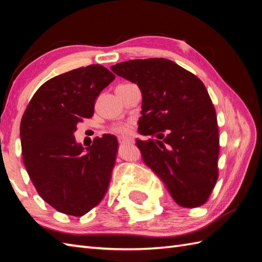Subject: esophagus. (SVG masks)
<instances>
[{
	"label": "esophagus",
	"instance_id": "esophagus-1",
	"mask_svg": "<svg viewBox=\"0 0 262 262\" xmlns=\"http://www.w3.org/2000/svg\"><path fill=\"white\" fill-rule=\"evenodd\" d=\"M118 141H119V143H130L132 142V138H129V137H127V136H119L118 137Z\"/></svg>",
	"mask_w": 262,
	"mask_h": 262
}]
</instances>
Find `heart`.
Masks as SVG:
<instances>
[{"instance_id":"heart-1","label":"heart","mask_w":262,"mask_h":262,"mask_svg":"<svg viewBox=\"0 0 262 262\" xmlns=\"http://www.w3.org/2000/svg\"><path fill=\"white\" fill-rule=\"evenodd\" d=\"M133 129V122H117L113 127H111V132L116 133V134L120 135H127L129 134Z\"/></svg>"}]
</instances>
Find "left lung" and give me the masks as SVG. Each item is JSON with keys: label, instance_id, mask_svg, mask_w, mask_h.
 Segmentation results:
<instances>
[{"label": "left lung", "instance_id": "left-lung-1", "mask_svg": "<svg viewBox=\"0 0 262 262\" xmlns=\"http://www.w3.org/2000/svg\"><path fill=\"white\" fill-rule=\"evenodd\" d=\"M111 71L141 89L136 140L143 161L168 188L174 202L194 208L207 202L219 178L217 116L204 83L165 58L133 59Z\"/></svg>", "mask_w": 262, "mask_h": 262}]
</instances>
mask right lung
I'll return each instance as SVG.
<instances>
[{
	"mask_svg": "<svg viewBox=\"0 0 262 262\" xmlns=\"http://www.w3.org/2000/svg\"><path fill=\"white\" fill-rule=\"evenodd\" d=\"M115 75L89 65L48 80L33 94L20 124L24 163L37 192L59 213L83 216L108 190L118 141L96 137L86 152L77 144V122L91 118L94 103Z\"/></svg>",
	"mask_w": 262,
	"mask_h": 262,
	"instance_id": "1",
	"label": "right lung"
}]
</instances>
